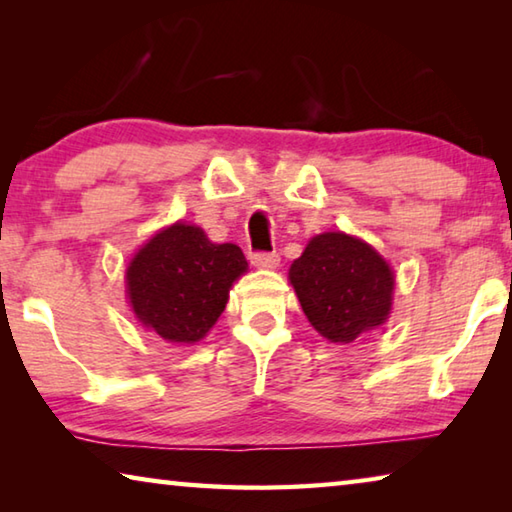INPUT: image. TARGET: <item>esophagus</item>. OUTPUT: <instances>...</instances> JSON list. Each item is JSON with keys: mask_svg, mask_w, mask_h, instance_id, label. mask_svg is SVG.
I'll use <instances>...</instances> for the list:
<instances>
[{"mask_svg": "<svg viewBox=\"0 0 512 512\" xmlns=\"http://www.w3.org/2000/svg\"><path fill=\"white\" fill-rule=\"evenodd\" d=\"M250 262L257 268H277L280 264V255L277 253H253L250 255Z\"/></svg>", "mask_w": 512, "mask_h": 512, "instance_id": "esophagus-1", "label": "esophagus"}]
</instances>
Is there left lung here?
I'll return each instance as SVG.
<instances>
[{
	"instance_id": "left-lung-1",
	"label": "left lung",
	"mask_w": 512,
	"mask_h": 512,
	"mask_svg": "<svg viewBox=\"0 0 512 512\" xmlns=\"http://www.w3.org/2000/svg\"><path fill=\"white\" fill-rule=\"evenodd\" d=\"M300 307L320 336L352 343L386 323L395 275L366 241L345 232H323L289 268Z\"/></svg>"
}]
</instances>
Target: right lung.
<instances>
[{
    "instance_id": "obj_1",
    "label": "right lung",
    "mask_w": 512,
    "mask_h": 512,
    "mask_svg": "<svg viewBox=\"0 0 512 512\" xmlns=\"http://www.w3.org/2000/svg\"><path fill=\"white\" fill-rule=\"evenodd\" d=\"M248 262L235 244H212L198 225L173 223L137 250L126 268L135 318L169 343H196L223 314Z\"/></svg>"
}]
</instances>
